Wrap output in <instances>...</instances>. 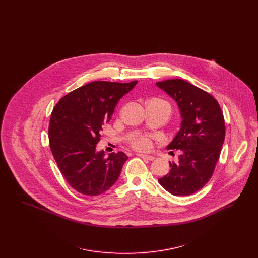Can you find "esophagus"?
Wrapping results in <instances>:
<instances>
[{"mask_svg": "<svg viewBox=\"0 0 258 258\" xmlns=\"http://www.w3.org/2000/svg\"><path fill=\"white\" fill-rule=\"evenodd\" d=\"M137 156H138V157H140V158H142L143 160H153L155 159L153 156L145 155V154H137Z\"/></svg>", "mask_w": 258, "mask_h": 258, "instance_id": "1", "label": "esophagus"}]
</instances>
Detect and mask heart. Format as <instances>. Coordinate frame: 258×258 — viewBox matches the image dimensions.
Instances as JSON below:
<instances>
[{"mask_svg":"<svg viewBox=\"0 0 258 258\" xmlns=\"http://www.w3.org/2000/svg\"><path fill=\"white\" fill-rule=\"evenodd\" d=\"M152 100L153 101H158V102H160L162 104H165L166 106L169 107L168 103L165 102L164 100H161V99H159V98H154ZM130 144H131L132 147L135 149V150H137V151H146V150H149V149L152 148V140L147 135H139V136H136V137L132 138L130 140Z\"/></svg>","mask_w":258,"mask_h":258,"instance_id":"heart-1","label":"heart"}]
</instances>
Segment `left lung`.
<instances>
[{
	"label": "left lung",
	"instance_id": "8db88e82",
	"mask_svg": "<svg viewBox=\"0 0 258 258\" xmlns=\"http://www.w3.org/2000/svg\"><path fill=\"white\" fill-rule=\"evenodd\" d=\"M178 104L181 128L167 149L181 150L177 163L159 179L173 196H189L207 184L221 155L225 136L224 118L217 99L183 79L156 83Z\"/></svg>",
	"mask_w": 258,
	"mask_h": 258
}]
</instances>
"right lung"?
I'll use <instances>...</instances> for the list:
<instances>
[{
  "label": "right lung",
  "instance_id": "right-lung-1",
  "mask_svg": "<svg viewBox=\"0 0 258 258\" xmlns=\"http://www.w3.org/2000/svg\"><path fill=\"white\" fill-rule=\"evenodd\" d=\"M136 83L91 82L62 97L52 111L50 149L62 176L76 191L96 197L118 180L128 157L118 152L105 158L96 145L116 104Z\"/></svg>",
  "mask_w": 258,
  "mask_h": 258
}]
</instances>
